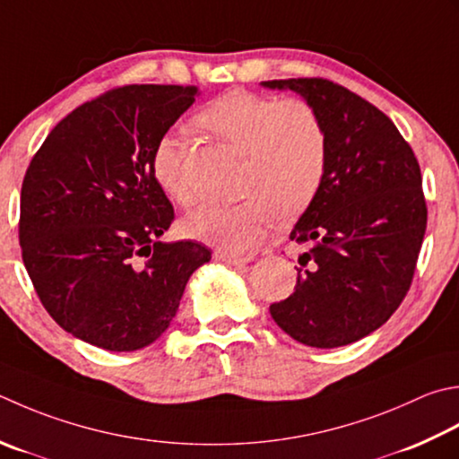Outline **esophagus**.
Returning a JSON list of instances; mask_svg holds the SVG:
<instances>
[{"mask_svg": "<svg viewBox=\"0 0 459 459\" xmlns=\"http://www.w3.org/2000/svg\"><path fill=\"white\" fill-rule=\"evenodd\" d=\"M214 258L219 260V263H224V264H230V266H245L250 263L248 256H237V255H229V253H214Z\"/></svg>", "mask_w": 459, "mask_h": 459, "instance_id": "obj_1", "label": "esophagus"}]
</instances>
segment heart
<instances>
[{"instance_id":"obj_1","label":"heart","mask_w":459,"mask_h":459,"mask_svg":"<svg viewBox=\"0 0 459 459\" xmlns=\"http://www.w3.org/2000/svg\"><path fill=\"white\" fill-rule=\"evenodd\" d=\"M195 123L245 155L237 204H201L178 222L186 238L227 253L253 250L274 217H299L316 199L328 163L326 131L318 113L299 99L235 89L196 113ZM151 173L169 201H191L181 173V141L163 134L151 152Z\"/></svg>"}]
</instances>
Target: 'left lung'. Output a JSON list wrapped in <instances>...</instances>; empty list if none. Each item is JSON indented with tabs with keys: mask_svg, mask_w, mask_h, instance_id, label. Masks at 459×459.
Listing matches in <instances>:
<instances>
[{
	"mask_svg": "<svg viewBox=\"0 0 459 459\" xmlns=\"http://www.w3.org/2000/svg\"><path fill=\"white\" fill-rule=\"evenodd\" d=\"M318 113L328 163L316 199L294 224V292L271 304L286 334L312 348H338L388 320L414 278L428 209L414 151L380 109L326 79H273Z\"/></svg>",
	"mask_w": 459,
	"mask_h": 459,
	"instance_id": "left-lung-1",
	"label": "left lung"
}]
</instances>
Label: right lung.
I'll list each match as a JSON object with an SVG mask.
<instances>
[{
  "mask_svg": "<svg viewBox=\"0 0 459 459\" xmlns=\"http://www.w3.org/2000/svg\"><path fill=\"white\" fill-rule=\"evenodd\" d=\"M196 87L127 85L61 119L22 186L25 271L57 325L111 352L170 326L185 286L211 260L201 242H163L173 204L151 173L155 143Z\"/></svg>",
  "mask_w": 459,
  "mask_h": 459,
  "instance_id": "right-lung-1",
  "label": "right lung"
}]
</instances>
